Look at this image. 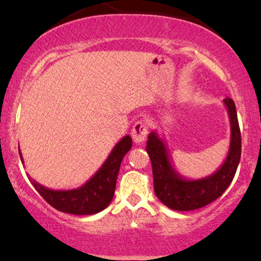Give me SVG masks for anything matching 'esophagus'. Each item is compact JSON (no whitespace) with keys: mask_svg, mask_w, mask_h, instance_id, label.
<instances>
[{"mask_svg":"<svg viewBox=\"0 0 261 261\" xmlns=\"http://www.w3.org/2000/svg\"><path fill=\"white\" fill-rule=\"evenodd\" d=\"M148 134V125L145 121H137L134 125L133 130H131V135L133 139L136 143H142L146 140Z\"/></svg>","mask_w":261,"mask_h":261,"instance_id":"34e87169","label":"esophagus"}]
</instances>
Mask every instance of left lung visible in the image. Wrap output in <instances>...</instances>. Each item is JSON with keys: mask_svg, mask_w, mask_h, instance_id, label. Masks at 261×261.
Returning <instances> with one entry per match:
<instances>
[{"mask_svg": "<svg viewBox=\"0 0 261 261\" xmlns=\"http://www.w3.org/2000/svg\"><path fill=\"white\" fill-rule=\"evenodd\" d=\"M230 121L229 151L222 166L214 174L201 179H185L173 168L169 151L155 131L148 135L146 151L151 158L155 196L175 211L201 208L218 199L232 182L242 153L241 130L234 101L223 99Z\"/></svg>", "mask_w": 261, "mask_h": 261, "instance_id": "8db88e82", "label": "left lung"}]
</instances>
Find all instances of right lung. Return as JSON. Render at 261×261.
<instances>
[{
	"mask_svg": "<svg viewBox=\"0 0 261 261\" xmlns=\"http://www.w3.org/2000/svg\"><path fill=\"white\" fill-rule=\"evenodd\" d=\"M131 146H133L131 137L128 135L122 137L108 155L107 161L99 170L86 184L73 190H51L33 179L31 181L45 201L59 211L71 215H81V216L98 214L112 202L121 161L124 155L130 151ZM19 155L23 163L20 149Z\"/></svg>",
	"mask_w": 261,
	"mask_h": 261,
	"instance_id": "1",
	"label": "right lung"
}]
</instances>
